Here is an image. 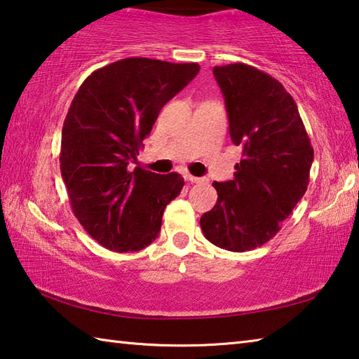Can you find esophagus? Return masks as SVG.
Listing matches in <instances>:
<instances>
[{
  "mask_svg": "<svg viewBox=\"0 0 359 359\" xmlns=\"http://www.w3.org/2000/svg\"><path fill=\"white\" fill-rule=\"evenodd\" d=\"M184 177H185L187 182H190V184H198V182H201V179L194 177V175H191V174H185Z\"/></svg>",
  "mask_w": 359,
  "mask_h": 359,
  "instance_id": "34e87169",
  "label": "esophagus"
}]
</instances>
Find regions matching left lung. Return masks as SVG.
I'll return each mask as SVG.
<instances>
[{
    "mask_svg": "<svg viewBox=\"0 0 359 359\" xmlns=\"http://www.w3.org/2000/svg\"><path fill=\"white\" fill-rule=\"evenodd\" d=\"M229 120L242 145L234 179L214 182L217 203L201 217L204 238L229 252L264 245L307 191L313 149L283 85L245 63L215 66Z\"/></svg>",
    "mask_w": 359,
    "mask_h": 359,
    "instance_id": "8db88e82",
    "label": "left lung"
}]
</instances>
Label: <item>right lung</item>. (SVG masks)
Listing matches in <instances>:
<instances>
[{
    "label": "right lung",
    "mask_w": 359,
    "mask_h": 359,
    "mask_svg": "<svg viewBox=\"0 0 359 359\" xmlns=\"http://www.w3.org/2000/svg\"><path fill=\"white\" fill-rule=\"evenodd\" d=\"M198 63L123 58L85 79L66 114L60 169L79 223L112 252H139L156 239L184 177L128 163L161 107L190 83Z\"/></svg>",
    "instance_id": "obj_1"
}]
</instances>
